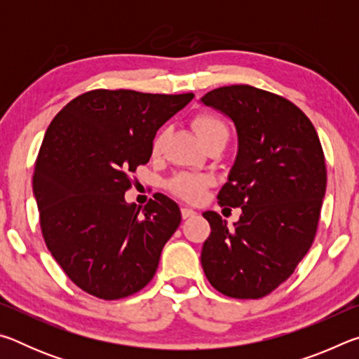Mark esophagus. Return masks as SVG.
Masks as SVG:
<instances>
[{"mask_svg":"<svg viewBox=\"0 0 359 359\" xmlns=\"http://www.w3.org/2000/svg\"><path fill=\"white\" fill-rule=\"evenodd\" d=\"M194 215H196V212H194L193 209L182 208V217H184V218H190V217H194Z\"/></svg>","mask_w":359,"mask_h":359,"instance_id":"34e87169","label":"esophagus"}]
</instances>
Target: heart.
I'll list each match as a JSON object with an SVG mask.
<instances>
[{
	"label": "heart",
	"instance_id": "obj_1",
	"mask_svg": "<svg viewBox=\"0 0 359 359\" xmlns=\"http://www.w3.org/2000/svg\"><path fill=\"white\" fill-rule=\"evenodd\" d=\"M193 128L198 133L201 142L205 145L210 141H215L218 137H228V128L223 121L210 114H201L193 120ZM163 139H165V133H160L154 139V145H151V151L158 154L161 149ZM209 185V179L203 177V175H193V174H179L169 182V188L174 194L179 198L185 199L188 203H198L203 198L205 188Z\"/></svg>",
	"mask_w": 359,
	"mask_h": 359
}]
</instances>
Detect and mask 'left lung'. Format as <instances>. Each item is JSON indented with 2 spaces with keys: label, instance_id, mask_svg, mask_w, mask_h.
<instances>
[{
  "label": "left lung",
  "instance_id": "1",
  "mask_svg": "<svg viewBox=\"0 0 359 359\" xmlns=\"http://www.w3.org/2000/svg\"><path fill=\"white\" fill-rule=\"evenodd\" d=\"M201 102L238 131V155L217 198L242 209L234 228L217 212L203 214L210 224L204 274L224 296L258 299L293 274L315 239L326 191L323 149L307 115L266 90L229 85Z\"/></svg>",
  "mask_w": 359,
  "mask_h": 359
}]
</instances>
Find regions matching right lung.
I'll list each match as a JSON object with an SVG mask.
<instances>
[{
    "mask_svg": "<svg viewBox=\"0 0 359 359\" xmlns=\"http://www.w3.org/2000/svg\"><path fill=\"white\" fill-rule=\"evenodd\" d=\"M193 98L92 90L48 125L33 174L41 231L48 252L85 293L121 299L154 278L180 209L156 193L141 210L125 201V191L130 174L149 163L160 126Z\"/></svg>",
    "mask_w": 359,
    "mask_h": 359,
    "instance_id": "1",
    "label": "right lung"
}]
</instances>
